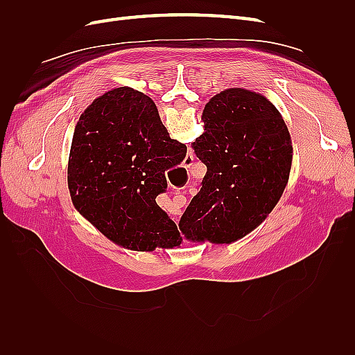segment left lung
<instances>
[{"mask_svg": "<svg viewBox=\"0 0 355 355\" xmlns=\"http://www.w3.org/2000/svg\"><path fill=\"white\" fill-rule=\"evenodd\" d=\"M202 133L192 144L207 166L198 194L179 220L192 243L231 244L266 219L292 168V137L263 94L227 89L204 106Z\"/></svg>", "mask_w": 355, "mask_h": 355, "instance_id": "8db88e82", "label": "left lung"}]
</instances>
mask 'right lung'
<instances>
[{
	"mask_svg": "<svg viewBox=\"0 0 355 355\" xmlns=\"http://www.w3.org/2000/svg\"><path fill=\"white\" fill-rule=\"evenodd\" d=\"M187 155L151 98L118 87L96 98L73 128L68 187L75 209L112 243L136 252L163 247L176 223L155 198L164 171Z\"/></svg>",
	"mask_w": 355,
	"mask_h": 355,
	"instance_id": "obj_1",
	"label": "right lung"
}]
</instances>
